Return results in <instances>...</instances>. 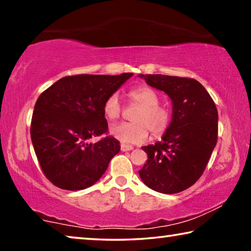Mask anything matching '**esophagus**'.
Instances as JSON below:
<instances>
[{
    "label": "esophagus",
    "mask_w": 251,
    "mask_h": 251,
    "mask_svg": "<svg viewBox=\"0 0 251 251\" xmlns=\"http://www.w3.org/2000/svg\"><path fill=\"white\" fill-rule=\"evenodd\" d=\"M121 150H122L123 151H133V150H134V146L128 145V144H124V143H122V144H121Z\"/></svg>",
    "instance_id": "esophagus-1"
}]
</instances>
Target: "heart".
<instances>
[{
  "instance_id": "obj_1",
  "label": "heart",
  "mask_w": 251,
  "mask_h": 251,
  "mask_svg": "<svg viewBox=\"0 0 251 251\" xmlns=\"http://www.w3.org/2000/svg\"><path fill=\"white\" fill-rule=\"evenodd\" d=\"M134 104L139 105L131 120L110 127V134L124 143H142L151 131L154 137L166 133L172 123V113L166 106L159 105V96L151 87L139 86L127 93ZM122 104L116 93L110 94L103 103V113L110 122H115L122 115Z\"/></svg>"
}]
</instances>
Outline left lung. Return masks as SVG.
<instances>
[{"mask_svg": "<svg viewBox=\"0 0 251 251\" xmlns=\"http://www.w3.org/2000/svg\"><path fill=\"white\" fill-rule=\"evenodd\" d=\"M139 76L173 100V120L161 142L142 147L148 158L139 176L155 192L180 193L201 178L217 144V107L196 79L160 74Z\"/></svg>", "mask_w": 251, "mask_h": 251, "instance_id": "8db88e82", "label": "left lung"}]
</instances>
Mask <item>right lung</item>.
Instances as JSON below:
<instances>
[{"mask_svg":"<svg viewBox=\"0 0 251 251\" xmlns=\"http://www.w3.org/2000/svg\"><path fill=\"white\" fill-rule=\"evenodd\" d=\"M133 73L65 76L37 99L31 122L34 151L45 177L58 188L91 187L121 151L108 134L103 103ZM106 136L95 143L94 137Z\"/></svg>","mask_w":251,"mask_h":251,"instance_id":"right-lung-1","label":"right lung"}]
</instances>
